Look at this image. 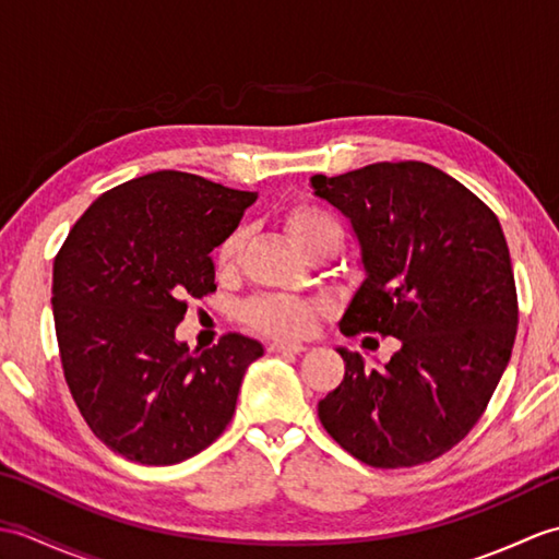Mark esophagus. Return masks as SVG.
Wrapping results in <instances>:
<instances>
[{
    "label": "esophagus",
    "mask_w": 559,
    "mask_h": 559,
    "mask_svg": "<svg viewBox=\"0 0 559 559\" xmlns=\"http://www.w3.org/2000/svg\"><path fill=\"white\" fill-rule=\"evenodd\" d=\"M266 350H269V353H281V355H288V353L300 355V353H305L307 348L300 346V343H271V346H269Z\"/></svg>",
    "instance_id": "34e87169"
}]
</instances>
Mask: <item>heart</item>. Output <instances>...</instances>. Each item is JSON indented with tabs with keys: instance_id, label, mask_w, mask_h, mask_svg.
Returning a JSON list of instances; mask_svg holds the SVG:
<instances>
[{
	"instance_id": "1",
	"label": "heart",
	"mask_w": 559,
	"mask_h": 559,
	"mask_svg": "<svg viewBox=\"0 0 559 559\" xmlns=\"http://www.w3.org/2000/svg\"><path fill=\"white\" fill-rule=\"evenodd\" d=\"M283 228H286L293 245L300 249L305 257L319 252L334 254L341 247L346 230L334 211L312 204V201H300L283 211ZM245 235L237 228L233 230L216 249V271L233 273L240 264ZM322 312V305L305 298H293V295H266L245 305L242 319L261 331V334L273 338H302L310 334L317 324V317Z\"/></svg>"
}]
</instances>
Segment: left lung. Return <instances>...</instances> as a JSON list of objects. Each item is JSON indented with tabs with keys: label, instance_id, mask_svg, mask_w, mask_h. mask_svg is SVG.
I'll return each instance as SVG.
<instances>
[{
	"label": "left lung",
	"instance_id": "left-lung-1",
	"mask_svg": "<svg viewBox=\"0 0 559 559\" xmlns=\"http://www.w3.org/2000/svg\"><path fill=\"white\" fill-rule=\"evenodd\" d=\"M310 182L360 245L365 281L341 331L399 338L382 370L336 348L346 374L319 401V420L367 466L442 456L480 420L512 358L519 307L502 225L471 189L420 160Z\"/></svg>",
	"mask_w": 559,
	"mask_h": 559
}]
</instances>
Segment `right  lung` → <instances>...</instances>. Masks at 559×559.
<instances>
[{"instance_id":"add662e5","label":"right lung","mask_w":559,"mask_h":559,"mask_svg":"<svg viewBox=\"0 0 559 559\" xmlns=\"http://www.w3.org/2000/svg\"><path fill=\"white\" fill-rule=\"evenodd\" d=\"M257 192L158 170L98 197L55 257L52 314L71 396L100 442L170 466L216 442L261 343L175 338L187 300L216 290L211 252Z\"/></svg>"}]
</instances>
